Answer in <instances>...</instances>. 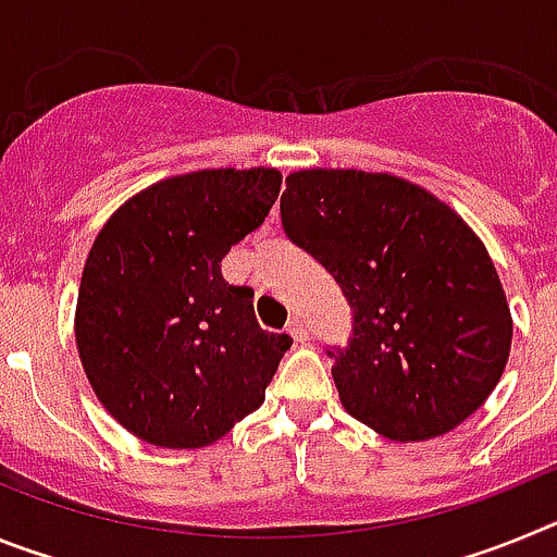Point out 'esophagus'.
<instances>
[{"mask_svg": "<svg viewBox=\"0 0 557 557\" xmlns=\"http://www.w3.org/2000/svg\"><path fill=\"white\" fill-rule=\"evenodd\" d=\"M287 332L293 334V337L298 339V343H304V339L309 337L307 321H304V318H298V314H295V318H289V323H287Z\"/></svg>", "mask_w": 557, "mask_h": 557, "instance_id": "obj_1", "label": "esophagus"}]
</instances>
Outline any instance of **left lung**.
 Returning a JSON list of instances; mask_svg holds the SVG:
<instances>
[{
    "label": "left lung",
    "instance_id": "left-lung-1",
    "mask_svg": "<svg viewBox=\"0 0 557 557\" xmlns=\"http://www.w3.org/2000/svg\"><path fill=\"white\" fill-rule=\"evenodd\" d=\"M282 225L351 307L348 346L326 357L357 421L410 444L480 410L513 321L488 250L457 211L387 172L301 170L287 175Z\"/></svg>",
    "mask_w": 557,
    "mask_h": 557
}]
</instances>
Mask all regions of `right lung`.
<instances>
[{
    "instance_id": "obj_1",
    "label": "right lung",
    "mask_w": 557,
    "mask_h": 557,
    "mask_svg": "<svg viewBox=\"0 0 557 557\" xmlns=\"http://www.w3.org/2000/svg\"><path fill=\"white\" fill-rule=\"evenodd\" d=\"M282 172L200 170L139 191L97 234L77 293L83 371L127 432L200 449L264 401L289 334L259 326L253 289L220 262L264 223Z\"/></svg>"
}]
</instances>
